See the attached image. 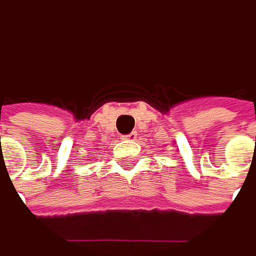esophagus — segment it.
I'll list each match as a JSON object with an SVG mask.
<instances>
[{"label": "esophagus", "mask_w": 256, "mask_h": 256, "mask_svg": "<svg viewBox=\"0 0 256 256\" xmlns=\"http://www.w3.org/2000/svg\"><path fill=\"white\" fill-rule=\"evenodd\" d=\"M135 138H136V132H131V134H126V135H122L121 140H124V141H134Z\"/></svg>", "instance_id": "34e87169"}]
</instances>
